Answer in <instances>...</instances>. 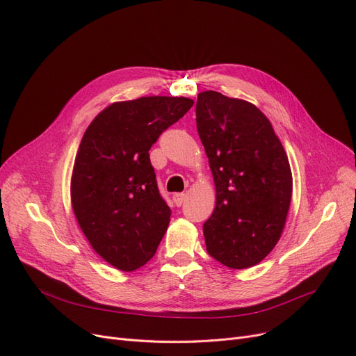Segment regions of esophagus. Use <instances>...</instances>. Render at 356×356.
I'll return each mask as SVG.
<instances>
[{"mask_svg":"<svg viewBox=\"0 0 356 356\" xmlns=\"http://www.w3.org/2000/svg\"><path fill=\"white\" fill-rule=\"evenodd\" d=\"M184 200H186V195L184 193H175L173 195V202H175L176 207H181V204L184 203Z\"/></svg>","mask_w":356,"mask_h":356,"instance_id":"1","label":"esophagus"}]
</instances>
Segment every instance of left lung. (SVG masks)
<instances>
[{
  "mask_svg": "<svg viewBox=\"0 0 356 356\" xmlns=\"http://www.w3.org/2000/svg\"><path fill=\"white\" fill-rule=\"evenodd\" d=\"M196 127L215 181L216 203L203 223L207 250L220 264L261 263L283 234L293 193L286 149L254 104L204 90Z\"/></svg>",
  "mask_w": 356,
  "mask_h": 356,
  "instance_id": "1",
  "label": "left lung"
}]
</instances>
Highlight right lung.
Segmentation results:
<instances>
[{"mask_svg":"<svg viewBox=\"0 0 356 356\" xmlns=\"http://www.w3.org/2000/svg\"><path fill=\"white\" fill-rule=\"evenodd\" d=\"M193 104L184 97L114 102L85 131L72 170V209L90 247L112 267L134 271L157 251L172 212L148 152Z\"/></svg>","mask_w":356,"mask_h":356,"instance_id":"add662e5","label":"right lung"}]
</instances>
